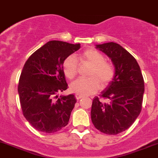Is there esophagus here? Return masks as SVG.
Returning a JSON list of instances; mask_svg holds the SVG:
<instances>
[{
  "label": "esophagus",
  "instance_id": "esophagus-1",
  "mask_svg": "<svg viewBox=\"0 0 158 158\" xmlns=\"http://www.w3.org/2000/svg\"><path fill=\"white\" fill-rule=\"evenodd\" d=\"M75 97H76V99H77V100H80V99H81L83 97V96L82 95H81V94H76L75 95Z\"/></svg>",
  "mask_w": 158,
  "mask_h": 158
}]
</instances>
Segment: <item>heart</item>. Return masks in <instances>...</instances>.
<instances>
[{
  "label": "heart",
  "mask_w": 158,
  "mask_h": 158,
  "mask_svg": "<svg viewBox=\"0 0 158 158\" xmlns=\"http://www.w3.org/2000/svg\"><path fill=\"white\" fill-rule=\"evenodd\" d=\"M80 59L91 65L87 78H79L70 86L72 92L82 96L94 94L101 88L106 87L113 81L115 69L111 62L106 61L103 53L94 48H89L80 56ZM62 69L68 79L72 80L76 77L78 71V63L74 55H69L64 60Z\"/></svg>",
  "instance_id": "obj_1"
}]
</instances>
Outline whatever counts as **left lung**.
Returning <instances> with one entry per match:
<instances>
[{
  "label": "left lung",
  "mask_w": 158,
  "mask_h": 158,
  "mask_svg": "<svg viewBox=\"0 0 158 158\" xmlns=\"http://www.w3.org/2000/svg\"><path fill=\"white\" fill-rule=\"evenodd\" d=\"M111 58L115 78L93 100L91 120L97 129L106 135H117L128 129L141 111L144 83L135 58L118 44L97 45ZM101 98L108 99L104 103Z\"/></svg>",
  "instance_id": "8db88e82"
}]
</instances>
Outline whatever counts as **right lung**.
<instances>
[{
  "label": "right lung",
  "instance_id": "1",
  "mask_svg": "<svg viewBox=\"0 0 158 158\" xmlns=\"http://www.w3.org/2000/svg\"><path fill=\"white\" fill-rule=\"evenodd\" d=\"M80 48V44L49 41L26 61L19 80V102L26 119L38 131L54 133L68 125L77 100L74 94H57L68 89L63 61Z\"/></svg>",
  "mask_w": 158,
  "mask_h": 158
}]
</instances>
